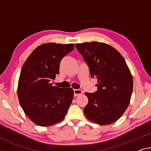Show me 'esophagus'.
Listing matches in <instances>:
<instances>
[{
  "label": "esophagus",
  "mask_w": 151,
  "mask_h": 151,
  "mask_svg": "<svg viewBox=\"0 0 151 151\" xmlns=\"http://www.w3.org/2000/svg\"><path fill=\"white\" fill-rule=\"evenodd\" d=\"M83 93V91L81 89H74V95L75 96H78Z\"/></svg>",
  "instance_id": "34e87169"
}]
</instances>
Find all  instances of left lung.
I'll use <instances>...</instances> for the list:
<instances>
[{
	"instance_id": "left-lung-1",
	"label": "left lung",
	"mask_w": 151,
	"mask_h": 151,
	"mask_svg": "<svg viewBox=\"0 0 151 151\" xmlns=\"http://www.w3.org/2000/svg\"><path fill=\"white\" fill-rule=\"evenodd\" d=\"M89 67L91 77L97 78V91L86 92L88 104L84 114L91 122L108 125L122 116L130 104L133 78L121 54L114 47L98 42L76 44Z\"/></svg>"
}]
</instances>
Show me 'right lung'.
<instances>
[{"label": "right lung", "instance_id": "right-lung-1", "mask_svg": "<svg viewBox=\"0 0 151 151\" xmlns=\"http://www.w3.org/2000/svg\"><path fill=\"white\" fill-rule=\"evenodd\" d=\"M73 44L46 43L37 47L21 69L18 82L19 104L27 116L40 126L63 121L73 99L72 88L52 86L61 60L74 50Z\"/></svg>", "mask_w": 151, "mask_h": 151}]
</instances>
